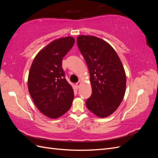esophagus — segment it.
I'll return each instance as SVG.
<instances>
[{"instance_id":"esophagus-1","label":"esophagus","mask_w":158,"mask_h":158,"mask_svg":"<svg viewBox=\"0 0 158 158\" xmlns=\"http://www.w3.org/2000/svg\"><path fill=\"white\" fill-rule=\"evenodd\" d=\"M80 85H81V82H80V81H79L78 82H77V83L76 84V88L78 89L80 88Z\"/></svg>"}]
</instances>
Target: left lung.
Listing matches in <instances>:
<instances>
[{
	"label": "left lung",
	"instance_id": "obj_1",
	"mask_svg": "<svg viewBox=\"0 0 158 158\" xmlns=\"http://www.w3.org/2000/svg\"><path fill=\"white\" fill-rule=\"evenodd\" d=\"M77 45L88 65L92 88L86 107L98 117H107L116 111L125 95V69L115 51L104 40L79 35Z\"/></svg>",
	"mask_w": 158,
	"mask_h": 158
}]
</instances>
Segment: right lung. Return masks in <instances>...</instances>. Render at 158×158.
<instances>
[{
  "instance_id": "1",
  "label": "right lung",
  "mask_w": 158,
  "mask_h": 158,
  "mask_svg": "<svg viewBox=\"0 0 158 158\" xmlns=\"http://www.w3.org/2000/svg\"><path fill=\"white\" fill-rule=\"evenodd\" d=\"M73 37L54 40L35 56L28 76V91L37 109L56 118L70 109L74 90L65 78L62 60L74 44Z\"/></svg>"
}]
</instances>
